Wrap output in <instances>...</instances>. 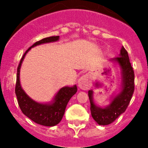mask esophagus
Listing matches in <instances>:
<instances>
[{
	"label": "esophagus",
	"instance_id": "1",
	"mask_svg": "<svg viewBox=\"0 0 148 148\" xmlns=\"http://www.w3.org/2000/svg\"><path fill=\"white\" fill-rule=\"evenodd\" d=\"M78 87H80L82 90H89L91 87V86H92V81H91L90 75H88V74H85V75H82L78 79Z\"/></svg>",
	"mask_w": 148,
	"mask_h": 148
}]
</instances>
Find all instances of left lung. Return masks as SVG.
<instances>
[{
    "label": "left lung",
    "mask_w": 148,
    "mask_h": 148,
    "mask_svg": "<svg viewBox=\"0 0 148 148\" xmlns=\"http://www.w3.org/2000/svg\"><path fill=\"white\" fill-rule=\"evenodd\" d=\"M119 64L121 70L122 85L121 92L116 95L110 104L105 108H100L95 104L92 99V90H89L90 111L92 118L99 125H108L115 121L127 108L134 92V71L130 62L126 49L122 47L119 57L111 59ZM99 87V83H96Z\"/></svg>",
    "instance_id": "1"
}]
</instances>
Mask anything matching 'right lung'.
Wrapping results in <instances>:
<instances>
[{
    "label": "right lung",
    "mask_w": 148,
    "mask_h": 148,
    "mask_svg": "<svg viewBox=\"0 0 148 148\" xmlns=\"http://www.w3.org/2000/svg\"><path fill=\"white\" fill-rule=\"evenodd\" d=\"M58 40L59 36H52L45 38L35 42L23 54L17 69L15 94L18 99V105L22 113L34 122L47 127L55 126L61 121L69 101L77 92L76 85H74L73 87H64L60 89L53 101L49 104L36 102L29 97L21 86L20 69L23 58L31 48L46 43L55 42Z\"/></svg>",
    "instance_id": "right-lung-1"
}]
</instances>
